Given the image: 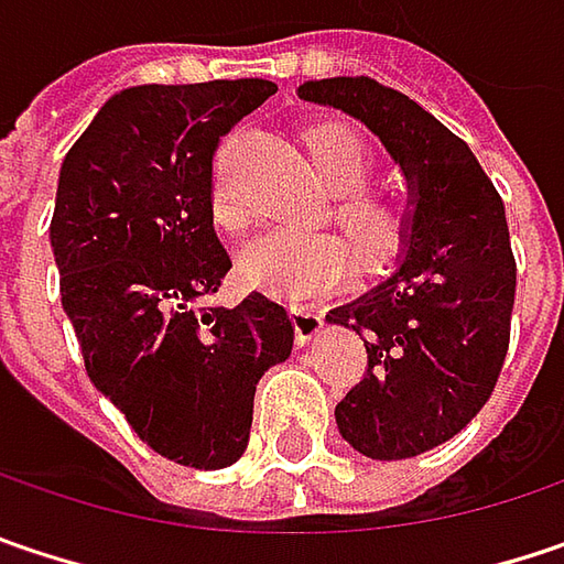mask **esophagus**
<instances>
[{"label": "esophagus", "mask_w": 564, "mask_h": 564, "mask_svg": "<svg viewBox=\"0 0 564 564\" xmlns=\"http://www.w3.org/2000/svg\"><path fill=\"white\" fill-rule=\"evenodd\" d=\"M290 315H293V328H296V345H310L322 332V310H315L310 303H293Z\"/></svg>", "instance_id": "obj_1"}]
</instances>
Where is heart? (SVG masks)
<instances>
[{
    "mask_svg": "<svg viewBox=\"0 0 564 564\" xmlns=\"http://www.w3.org/2000/svg\"><path fill=\"white\" fill-rule=\"evenodd\" d=\"M306 150L322 184L341 194L335 200V219L345 226L357 258L364 264L389 261L405 239L409 210L392 194L364 191L377 169L370 143L345 123H322L306 137ZM214 216L229 229L246 223L242 204L223 184L214 191ZM236 271L271 296L303 300L348 278L350 249L332 232L271 229L239 249Z\"/></svg>",
    "mask_w": 564,
    "mask_h": 564,
    "instance_id": "b5f03b06",
    "label": "heart"
}]
</instances>
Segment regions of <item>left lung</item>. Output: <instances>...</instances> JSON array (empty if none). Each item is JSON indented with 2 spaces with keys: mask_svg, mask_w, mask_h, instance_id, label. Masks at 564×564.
Returning a JSON list of instances; mask_svg holds the SVG:
<instances>
[{
  "mask_svg": "<svg viewBox=\"0 0 564 564\" xmlns=\"http://www.w3.org/2000/svg\"><path fill=\"white\" fill-rule=\"evenodd\" d=\"M296 95L373 130L409 182L395 271L325 315L367 348L364 380L335 405L341 437L370 459H409L459 434L498 382L517 286L505 204L473 150L409 95L367 76Z\"/></svg>",
  "mask_w": 564,
  "mask_h": 564,
  "instance_id": "1",
  "label": "left lung"
}]
</instances>
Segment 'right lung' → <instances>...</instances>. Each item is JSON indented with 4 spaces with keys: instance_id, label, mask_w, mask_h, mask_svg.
I'll list each match as a JSON object with an SVG mask.
<instances>
[{
    "instance_id": "obj_1",
    "label": "right lung",
    "mask_w": 564,
    "mask_h": 564,
    "mask_svg": "<svg viewBox=\"0 0 564 564\" xmlns=\"http://www.w3.org/2000/svg\"><path fill=\"white\" fill-rule=\"evenodd\" d=\"M268 79L133 85L66 152L51 249L85 370L159 456L226 469L254 386L293 350L281 303L200 306L232 268L214 229V152L268 101Z\"/></svg>"
}]
</instances>
